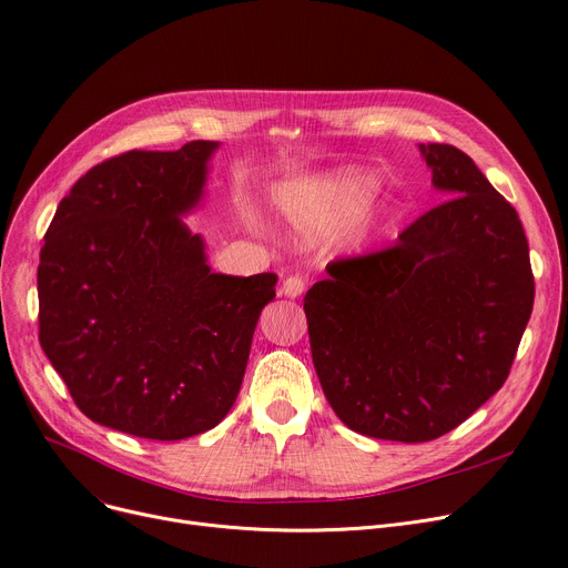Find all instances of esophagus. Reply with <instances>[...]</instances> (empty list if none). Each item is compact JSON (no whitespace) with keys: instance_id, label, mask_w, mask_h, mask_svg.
<instances>
[{"instance_id":"34e87169","label":"esophagus","mask_w":568,"mask_h":568,"mask_svg":"<svg viewBox=\"0 0 568 568\" xmlns=\"http://www.w3.org/2000/svg\"><path fill=\"white\" fill-rule=\"evenodd\" d=\"M281 292L285 294V296H300V294H304L306 292V278L304 276H300V274H292V276H287L285 281H283V287H281Z\"/></svg>"}]
</instances>
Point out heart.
Segmentation results:
<instances>
[{
    "instance_id": "b5f03b06",
    "label": "heart",
    "mask_w": 568,
    "mask_h": 568,
    "mask_svg": "<svg viewBox=\"0 0 568 568\" xmlns=\"http://www.w3.org/2000/svg\"><path fill=\"white\" fill-rule=\"evenodd\" d=\"M377 184L366 172H338L287 193V212L315 232H332L364 212Z\"/></svg>"
}]
</instances>
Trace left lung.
Instances as JSON below:
<instances>
[{"mask_svg": "<svg viewBox=\"0 0 568 568\" xmlns=\"http://www.w3.org/2000/svg\"><path fill=\"white\" fill-rule=\"evenodd\" d=\"M435 189L456 195L398 244L326 264L304 296L322 392L352 428L430 442L509 377L534 306L516 209L454 144H419Z\"/></svg>", "mask_w": 568, "mask_h": 568, "instance_id": "1", "label": "left lung"}]
</instances>
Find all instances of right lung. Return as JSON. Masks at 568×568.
<instances>
[{"label":"right lung","mask_w":568,"mask_h":568,"mask_svg":"<svg viewBox=\"0 0 568 568\" xmlns=\"http://www.w3.org/2000/svg\"><path fill=\"white\" fill-rule=\"evenodd\" d=\"M219 142L94 165L59 202L39 264V341L89 419L174 442L236 400L276 274L225 276L182 221Z\"/></svg>","instance_id":"add662e5"}]
</instances>
